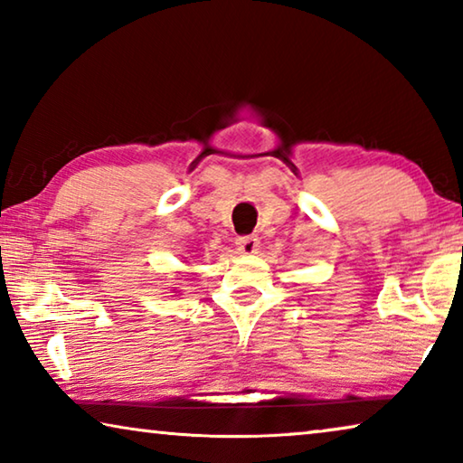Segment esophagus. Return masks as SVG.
I'll return each mask as SVG.
<instances>
[{
	"label": "esophagus",
	"mask_w": 463,
	"mask_h": 463,
	"mask_svg": "<svg viewBox=\"0 0 463 463\" xmlns=\"http://www.w3.org/2000/svg\"><path fill=\"white\" fill-rule=\"evenodd\" d=\"M237 249H239V253H245V255L255 253V250L260 249V239L253 237V234H247V237H239L237 239Z\"/></svg>",
	"instance_id": "obj_1"
}]
</instances>
